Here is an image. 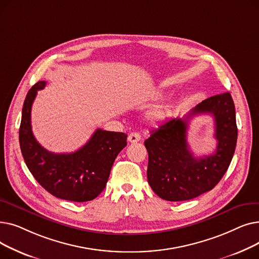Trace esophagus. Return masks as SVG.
I'll list each match as a JSON object with an SVG mask.
<instances>
[{"label":"esophagus","mask_w":259,"mask_h":259,"mask_svg":"<svg viewBox=\"0 0 259 259\" xmlns=\"http://www.w3.org/2000/svg\"><path fill=\"white\" fill-rule=\"evenodd\" d=\"M128 141L130 143H138L141 141V134L138 132H132L129 134L128 137Z\"/></svg>","instance_id":"34e87169"}]
</instances>
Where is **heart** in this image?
<instances>
[{
  "instance_id": "b5f03b06",
  "label": "heart",
  "mask_w": 259,
  "mask_h": 259,
  "mask_svg": "<svg viewBox=\"0 0 259 259\" xmlns=\"http://www.w3.org/2000/svg\"><path fill=\"white\" fill-rule=\"evenodd\" d=\"M167 113H168V112H167V109H166V108H160V109H158L157 111L154 112L153 116H154V118H156V119H162V118L166 117Z\"/></svg>"
}]
</instances>
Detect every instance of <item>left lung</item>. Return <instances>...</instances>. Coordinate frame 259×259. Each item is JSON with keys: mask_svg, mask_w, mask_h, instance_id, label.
Instances as JSON below:
<instances>
[{"mask_svg": "<svg viewBox=\"0 0 259 259\" xmlns=\"http://www.w3.org/2000/svg\"><path fill=\"white\" fill-rule=\"evenodd\" d=\"M211 114L215 121L218 146L211 156L195 158L188 150V118ZM237 142L235 106L229 92L199 103L185 118H171L152 130L145 141L148 151V183L162 199H192L212 190L220 183L232 160Z\"/></svg>", "mask_w": 259, "mask_h": 259, "instance_id": "1", "label": "left lung"}]
</instances>
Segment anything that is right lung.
I'll return each instance as SVG.
<instances>
[{"instance_id": "1", "label": "right lung", "mask_w": 259, "mask_h": 259, "mask_svg": "<svg viewBox=\"0 0 259 259\" xmlns=\"http://www.w3.org/2000/svg\"><path fill=\"white\" fill-rule=\"evenodd\" d=\"M39 80L26 95L19 131L21 151L36 182L53 196L83 202L94 199L105 189L117 154L127 146V134L97 129L91 139L72 153H52L40 146L31 130V107Z\"/></svg>"}]
</instances>
